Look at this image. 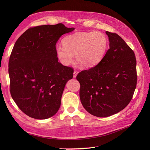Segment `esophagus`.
Here are the masks:
<instances>
[{"label":"esophagus","instance_id":"esophagus-1","mask_svg":"<svg viewBox=\"0 0 150 150\" xmlns=\"http://www.w3.org/2000/svg\"><path fill=\"white\" fill-rule=\"evenodd\" d=\"M78 74V71H74V73H73V78H76V76H77V74Z\"/></svg>","mask_w":150,"mask_h":150}]
</instances>
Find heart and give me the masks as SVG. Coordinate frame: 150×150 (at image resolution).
Returning <instances> with one entry per match:
<instances>
[{
  "label": "heart",
  "instance_id": "heart-1",
  "mask_svg": "<svg viewBox=\"0 0 150 150\" xmlns=\"http://www.w3.org/2000/svg\"><path fill=\"white\" fill-rule=\"evenodd\" d=\"M62 46L56 49V56L64 65H69L76 54V61L83 67H91L100 61L105 54L108 40L99 31L76 33L63 39Z\"/></svg>",
  "mask_w": 150,
  "mask_h": 150
}]
</instances>
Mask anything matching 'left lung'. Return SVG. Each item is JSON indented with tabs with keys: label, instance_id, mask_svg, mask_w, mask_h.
Returning <instances> with one entry per match:
<instances>
[{
	"label": "left lung",
	"instance_id": "obj_1",
	"mask_svg": "<svg viewBox=\"0 0 150 150\" xmlns=\"http://www.w3.org/2000/svg\"><path fill=\"white\" fill-rule=\"evenodd\" d=\"M110 49L98 64L77 75L79 96L85 110L97 117H108L125 109L137 87L134 52L116 33L106 31Z\"/></svg>",
	"mask_w": 150,
	"mask_h": 150
}]
</instances>
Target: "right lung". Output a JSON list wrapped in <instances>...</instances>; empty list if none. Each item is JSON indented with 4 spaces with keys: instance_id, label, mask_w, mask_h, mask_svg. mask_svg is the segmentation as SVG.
Masks as SVG:
<instances>
[{
    "instance_id": "right-lung-1",
    "label": "right lung",
    "mask_w": 150,
    "mask_h": 150,
    "mask_svg": "<svg viewBox=\"0 0 150 150\" xmlns=\"http://www.w3.org/2000/svg\"><path fill=\"white\" fill-rule=\"evenodd\" d=\"M74 30L62 23L33 27L16 42L8 61L10 92L29 117L47 119L59 109L65 85L74 70L58 62L56 44L62 35Z\"/></svg>"
}]
</instances>
